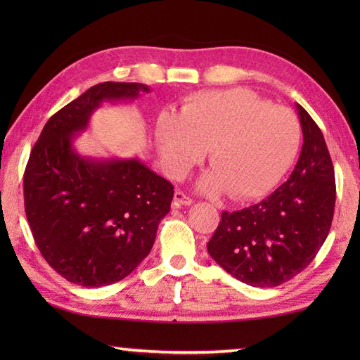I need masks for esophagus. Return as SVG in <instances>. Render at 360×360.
<instances>
[{
	"mask_svg": "<svg viewBox=\"0 0 360 360\" xmlns=\"http://www.w3.org/2000/svg\"><path fill=\"white\" fill-rule=\"evenodd\" d=\"M173 202H174V206H188V205L193 203V200L182 191H176Z\"/></svg>",
	"mask_w": 360,
	"mask_h": 360,
	"instance_id": "esophagus-1",
	"label": "esophagus"
}]
</instances>
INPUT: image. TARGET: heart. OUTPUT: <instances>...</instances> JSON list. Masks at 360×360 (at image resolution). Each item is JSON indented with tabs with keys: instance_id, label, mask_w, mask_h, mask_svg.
I'll list each match as a JSON object with an SVG mask.
<instances>
[{
	"instance_id": "heart-1",
	"label": "heart",
	"mask_w": 360,
	"mask_h": 360,
	"mask_svg": "<svg viewBox=\"0 0 360 360\" xmlns=\"http://www.w3.org/2000/svg\"><path fill=\"white\" fill-rule=\"evenodd\" d=\"M157 143L167 172L182 178L210 150L212 169L200 187L235 202L264 197L294 163L300 124L294 112L273 106L248 89L192 95L179 115L157 120Z\"/></svg>"
}]
</instances>
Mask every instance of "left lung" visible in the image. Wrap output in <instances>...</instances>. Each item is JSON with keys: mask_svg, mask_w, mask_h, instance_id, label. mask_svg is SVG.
Here are the masks:
<instances>
[{"mask_svg": "<svg viewBox=\"0 0 360 360\" xmlns=\"http://www.w3.org/2000/svg\"><path fill=\"white\" fill-rule=\"evenodd\" d=\"M300 157L281 187L249 208L222 212L208 252L225 271L254 288H275L311 264L330 230L335 172L318 124L297 105Z\"/></svg>", "mask_w": 360, "mask_h": 360, "instance_id": "1", "label": "left lung"}]
</instances>
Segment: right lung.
Listing matches in <instances>:
<instances>
[{"label":"right lung","mask_w":360,"mask_h":360,"mask_svg":"<svg viewBox=\"0 0 360 360\" xmlns=\"http://www.w3.org/2000/svg\"><path fill=\"white\" fill-rule=\"evenodd\" d=\"M149 87L103 82L47 120L23 174L25 212L42 257L66 281L101 288L129 276L150 252L174 195L138 160H94L72 149L103 101L133 100Z\"/></svg>","instance_id":"right-lung-1"}]
</instances>
